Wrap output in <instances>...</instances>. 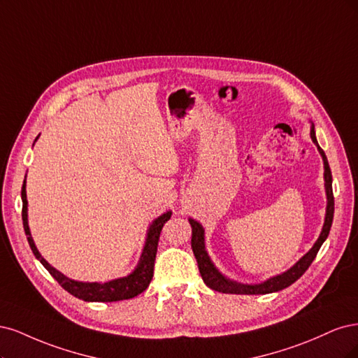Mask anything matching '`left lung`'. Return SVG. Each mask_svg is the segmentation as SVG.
Masks as SVG:
<instances>
[{"label": "left lung", "instance_id": "1", "mask_svg": "<svg viewBox=\"0 0 358 358\" xmlns=\"http://www.w3.org/2000/svg\"><path fill=\"white\" fill-rule=\"evenodd\" d=\"M310 138H313L314 144L318 147V152L322 157V162H324V187H326V194H327V208H326L324 226H322V230H321V234L314 244V247L310 248L306 255L294 264L293 268L285 271L284 273L272 276V278L266 280L264 282H260V284H241V282L226 278V276L214 266V263L211 262L208 252H206V250H205V230H203L202 224L199 222L193 220V218H189V223L192 226L193 255L196 257V262H198V268H199L203 282L210 288H213V290L220 292V293H227V294H268V293H273V292H280V290H282V288L292 285L294 281L301 278V276L306 272V269L310 266V263L314 262L318 250L322 245V242L327 239L329 232H330V227L333 223V213H334V198H333V190H331V171H330L324 152H322V148L317 143L314 124H310Z\"/></svg>", "mask_w": 358, "mask_h": 358}]
</instances>
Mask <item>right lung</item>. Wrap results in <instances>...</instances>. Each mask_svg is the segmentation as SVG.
<instances>
[{"mask_svg": "<svg viewBox=\"0 0 358 358\" xmlns=\"http://www.w3.org/2000/svg\"><path fill=\"white\" fill-rule=\"evenodd\" d=\"M171 214H172L171 211H166L165 214L157 217L156 220L150 224L140 262H138L136 268L134 269L132 273H129L128 276H123V278L111 280L107 282L74 281L71 278H68V276H65L64 273H61L59 271H56L53 266H50V264L41 257L36 244H34V239L31 236L29 226H28L27 181H24V186H22V220H24L25 235L34 256L41 262L43 266L49 271V273L53 276V278L61 284V287H64L68 293L82 299L85 302H117V301H124V299H132L145 290V288L150 285V281L153 278L159 236H160V232H162L164 224L171 218Z\"/></svg>", "mask_w": 358, "mask_h": 358, "instance_id": "1", "label": "right lung"}]
</instances>
